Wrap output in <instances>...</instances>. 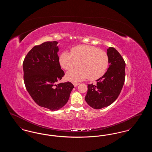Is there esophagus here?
<instances>
[{
	"label": "esophagus",
	"mask_w": 152,
	"mask_h": 152,
	"mask_svg": "<svg viewBox=\"0 0 152 152\" xmlns=\"http://www.w3.org/2000/svg\"><path fill=\"white\" fill-rule=\"evenodd\" d=\"M73 86H74L75 87H77V86L79 85L80 83H76V82H75V83H73Z\"/></svg>",
	"instance_id": "34e87169"
}]
</instances>
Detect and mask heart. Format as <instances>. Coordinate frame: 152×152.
<instances>
[{
	"label": "heart",
	"mask_w": 152,
	"mask_h": 152,
	"mask_svg": "<svg viewBox=\"0 0 152 152\" xmlns=\"http://www.w3.org/2000/svg\"><path fill=\"white\" fill-rule=\"evenodd\" d=\"M59 63L65 70H70L78 66L80 68L66 73V79L76 82L88 78L98 79L107 71L109 58L105 51L89 45H80L73 47L71 53L64 52L59 57Z\"/></svg>",
	"instance_id": "obj_1"
}]
</instances>
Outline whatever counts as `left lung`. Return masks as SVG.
I'll return each mask as SVG.
<instances>
[{"mask_svg": "<svg viewBox=\"0 0 152 152\" xmlns=\"http://www.w3.org/2000/svg\"><path fill=\"white\" fill-rule=\"evenodd\" d=\"M109 68L97 80L96 85L88 84L85 99L96 109L107 107L116 100L123 88L125 77V63L119 52L113 47L107 50Z\"/></svg>", "mask_w": 152, "mask_h": 152, "instance_id": "1", "label": "left lung"}]
</instances>
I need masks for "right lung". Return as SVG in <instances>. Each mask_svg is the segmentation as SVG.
<instances>
[{"mask_svg": "<svg viewBox=\"0 0 152 152\" xmlns=\"http://www.w3.org/2000/svg\"><path fill=\"white\" fill-rule=\"evenodd\" d=\"M56 41L34 47L23 63L24 81L27 91L36 104L55 111L68 101L74 88L69 81L57 84L64 76L58 55Z\"/></svg>", "mask_w": 152, "mask_h": 152, "instance_id": "1", "label": "right lung"}]
</instances>
